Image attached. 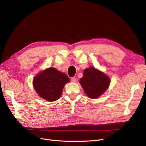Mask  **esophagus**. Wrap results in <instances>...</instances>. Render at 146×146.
I'll use <instances>...</instances> for the list:
<instances>
[{"mask_svg":"<svg viewBox=\"0 0 146 146\" xmlns=\"http://www.w3.org/2000/svg\"><path fill=\"white\" fill-rule=\"evenodd\" d=\"M77 81V78L75 77H73L71 78V82H76Z\"/></svg>","mask_w":146,"mask_h":146,"instance_id":"esophagus-1","label":"esophagus"}]
</instances>
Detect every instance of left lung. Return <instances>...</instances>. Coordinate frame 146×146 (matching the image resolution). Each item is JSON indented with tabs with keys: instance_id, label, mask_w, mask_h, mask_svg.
Listing matches in <instances>:
<instances>
[{
	"instance_id": "obj_1",
	"label": "left lung",
	"mask_w": 146,
	"mask_h": 146,
	"mask_svg": "<svg viewBox=\"0 0 146 146\" xmlns=\"http://www.w3.org/2000/svg\"><path fill=\"white\" fill-rule=\"evenodd\" d=\"M80 83L86 95L96 99L107 90L110 80L104 73L92 67L84 70Z\"/></svg>"
}]
</instances>
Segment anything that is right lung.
<instances>
[{"mask_svg":"<svg viewBox=\"0 0 146 146\" xmlns=\"http://www.w3.org/2000/svg\"><path fill=\"white\" fill-rule=\"evenodd\" d=\"M69 81L67 75L50 68L34 78L33 86L41 98L53 102L60 98L64 85Z\"/></svg>","mask_w":146,"mask_h":146,"instance_id":"right-lung-1","label":"right lung"}]
</instances>
